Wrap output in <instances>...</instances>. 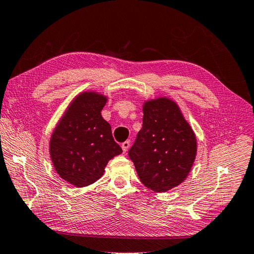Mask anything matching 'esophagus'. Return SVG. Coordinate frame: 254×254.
Wrapping results in <instances>:
<instances>
[{
	"label": "esophagus",
	"mask_w": 254,
	"mask_h": 254,
	"mask_svg": "<svg viewBox=\"0 0 254 254\" xmlns=\"http://www.w3.org/2000/svg\"><path fill=\"white\" fill-rule=\"evenodd\" d=\"M129 145H130V141H129V140H126L125 142H123V143H122V149H123V152H124V153H126V152L128 151V149H129Z\"/></svg>",
	"instance_id": "1"
}]
</instances>
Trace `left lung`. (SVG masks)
<instances>
[{"mask_svg": "<svg viewBox=\"0 0 254 254\" xmlns=\"http://www.w3.org/2000/svg\"><path fill=\"white\" fill-rule=\"evenodd\" d=\"M142 128L128 152L145 187L165 192L182 184L192 167L196 139L173 100L159 98L143 104Z\"/></svg>", "mask_w": 254, "mask_h": 254, "instance_id": "8db88e82", "label": "left lung"}]
</instances>
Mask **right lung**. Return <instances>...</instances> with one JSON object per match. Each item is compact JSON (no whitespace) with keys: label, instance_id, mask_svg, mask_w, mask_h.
Segmentation results:
<instances>
[{"label":"right lung","instance_id":"1","mask_svg":"<svg viewBox=\"0 0 254 254\" xmlns=\"http://www.w3.org/2000/svg\"><path fill=\"white\" fill-rule=\"evenodd\" d=\"M106 101L92 91L77 95L51 137L50 155L56 173L76 187L97 182L108 162L123 152L101 115Z\"/></svg>","mask_w":254,"mask_h":254}]
</instances>
